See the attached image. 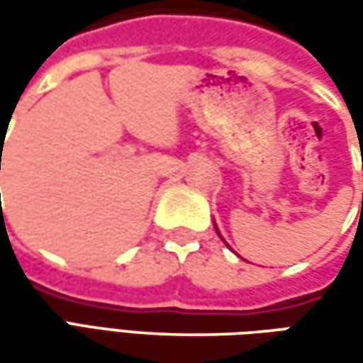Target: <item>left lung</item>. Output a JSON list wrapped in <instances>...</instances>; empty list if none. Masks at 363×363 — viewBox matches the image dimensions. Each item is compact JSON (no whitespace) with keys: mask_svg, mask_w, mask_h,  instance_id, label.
<instances>
[{"mask_svg":"<svg viewBox=\"0 0 363 363\" xmlns=\"http://www.w3.org/2000/svg\"><path fill=\"white\" fill-rule=\"evenodd\" d=\"M214 226H216V224H214ZM216 232H218V228H216ZM218 236H220V238H222V234H220V232H218ZM222 240H224V238H222ZM224 242H226V240H224Z\"/></svg>","mask_w":363,"mask_h":363,"instance_id":"obj_1","label":"left lung"}]
</instances>
